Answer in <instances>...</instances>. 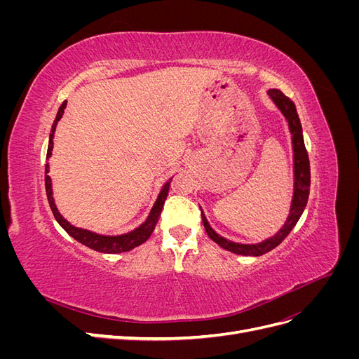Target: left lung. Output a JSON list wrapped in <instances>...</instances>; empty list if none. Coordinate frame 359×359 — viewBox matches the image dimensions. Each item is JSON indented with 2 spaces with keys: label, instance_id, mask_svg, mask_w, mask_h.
Wrapping results in <instances>:
<instances>
[{
  "label": "left lung",
  "instance_id": "1",
  "mask_svg": "<svg viewBox=\"0 0 359 359\" xmlns=\"http://www.w3.org/2000/svg\"><path fill=\"white\" fill-rule=\"evenodd\" d=\"M271 102L276 104L280 114L285 116L290 140H292V153H293V193H292V201H290V208L289 214L286 217L285 224L280 227L278 232L273 236L266 238V240L256 243V244H243V243H235L227 240V238L217 233L211 224L208 223L205 217V212L201 208L202 222L205 226V231L214 243L219 244L222 248L227 250V252H232L235 255H243V256H262L271 250L276 248L285 238L290 233V231L295 227L298 223L299 217L302 215L304 210H306V205L309 201L310 194V161L306 145H304V136H302V127L301 121L297 114V107L293 102L286 97L280 90H268L266 91Z\"/></svg>",
  "mask_w": 359,
  "mask_h": 359
}]
</instances>
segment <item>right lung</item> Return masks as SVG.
Here are the masks:
<instances>
[{
	"label": "right lung",
	"mask_w": 359,
	"mask_h": 359,
	"mask_svg": "<svg viewBox=\"0 0 359 359\" xmlns=\"http://www.w3.org/2000/svg\"><path fill=\"white\" fill-rule=\"evenodd\" d=\"M66 106H67V102H62V104L60 106V109H58V114L55 116V121H53V124H52L50 135H49L48 154H46L48 160L52 156V151H53V135H55L57 124H58L60 119L62 118ZM48 173H49V163H46V169H45L46 194H48V201H49V205H50V210L53 212V217H55V220L60 223V226L72 238H74L76 241H79L81 244L95 250V252L109 253V255L130 252V250H133L135 247L144 244L148 240L151 233H153L158 219H160L163 205H165V201L168 198L170 181H172V178H169L165 184H163V187L160 189V193H158V196H157V199L153 205V208H151V211H149V214H148V217H147L144 223H140L137 227H135L133 231L121 233V235H102V233H97V232H93V231H88V229H82V227H76L67 219H64V217L61 215V212L57 208L55 199H53L52 180H50Z\"/></svg>",
	"instance_id": "right-lung-1"
}]
</instances>
